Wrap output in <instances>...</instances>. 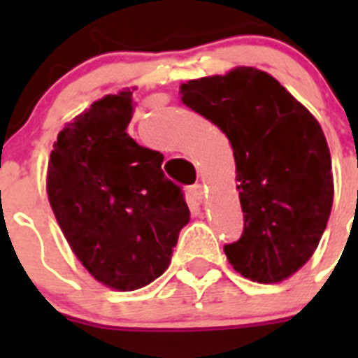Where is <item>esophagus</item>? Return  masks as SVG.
<instances>
[{"mask_svg": "<svg viewBox=\"0 0 358 358\" xmlns=\"http://www.w3.org/2000/svg\"><path fill=\"white\" fill-rule=\"evenodd\" d=\"M189 195H192V199H195L197 202H202V199H204V188H202V185L192 186V188H189Z\"/></svg>", "mask_w": 358, "mask_h": 358, "instance_id": "34e87169", "label": "esophagus"}]
</instances>
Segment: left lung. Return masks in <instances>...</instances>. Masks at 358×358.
Instances as JSON below:
<instances>
[{
	"label": "left lung",
	"instance_id": "obj_1",
	"mask_svg": "<svg viewBox=\"0 0 358 358\" xmlns=\"http://www.w3.org/2000/svg\"><path fill=\"white\" fill-rule=\"evenodd\" d=\"M181 94L233 147L243 233L224 245L227 260L256 283L287 280L314 255L330 218L334 176L321 125L256 68L189 80Z\"/></svg>",
	"mask_w": 358,
	"mask_h": 358
}]
</instances>
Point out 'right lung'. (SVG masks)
<instances>
[{
	"label": "right lung",
	"mask_w": 358,
	"mask_h": 358,
	"mask_svg": "<svg viewBox=\"0 0 358 358\" xmlns=\"http://www.w3.org/2000/svg\"><path fill=\"white\" fill-rule=\"evenodd\" d=\"M132 110L131 90L91 103L59 132L46 177L69 248L94 280L122 292L169 268L189 222L181 186L161 170L163 154L127 134Z\"/></svg>",
	"instance_id": "add662e5"
}]
</instances>
